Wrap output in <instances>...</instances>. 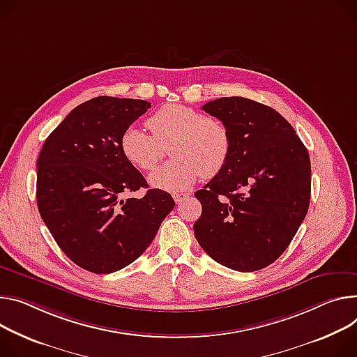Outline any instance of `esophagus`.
Listing matches in <instances>:
<instances>
[{
  "instance_id": "obj_1",
  "label": "esophagus",
  "mask_w": 357,
  "mask_h": 357,
  "mask_svg": "<svg viewBox=\"0 0 357 357\" xmlns=\"http://www.w3.org/2000/svg\"><path fill=\"white\" fill-rule=\"evenodd\" d=\"M189 198V193H174V199L176 204H182Z\"/></svg>"
}]
</instances>
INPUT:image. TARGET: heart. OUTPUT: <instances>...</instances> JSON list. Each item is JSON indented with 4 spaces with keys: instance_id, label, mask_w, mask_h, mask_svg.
I'll list each match as a JSON object with an SVG mask.
<instances>
[{
    "instance_id": "heart-1",
    "label": "heart",
    "mask_w": 357,
    "mask_h": 357,
    "mask_svg": "<svg viewBox=\"0 0 357 357\" xmlns=\"http://www.w3.org/2000/svg\"><path fill=\"white\" fill-rule=\"evenodd\" d=\"M152 135L141 128L128 126L119 138V148L129 164L139 171H152L171 145L175 158L158 168L148 178L149 183L162 190L179 192L188 189L201 176H216L231 155V134L226 125L204 116L197 109L181 104L159 108L148 121Z\"/></svg>"
}]
</instances>
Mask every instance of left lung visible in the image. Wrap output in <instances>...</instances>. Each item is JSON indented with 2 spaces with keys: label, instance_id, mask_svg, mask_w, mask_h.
Here are the masks:
<instances>
[{
  "label": "left lung",
  "instance_id": "obj_1",
  "mask_svg": "<svg viewBox=\"0 0 357 357\" xmlns=\"http://www.w3.org/2000/svg\"><path fill=\"white\" fill-rule=\"evenodd\" d=\"M202 109L231 134L223 169L195 192L202 205L193 232L218 264L255 272L273 264L303 222L310 202V158L278 111L242 96Z\"/></svg>",
  "mask_w": 357,
  "mask_h": 357
}]
</instances>
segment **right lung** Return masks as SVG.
Wrapping results in <instances>:
<instances>
[{
	"instance_id": "1",
	"label": "right lung",
	"mask_w": 357,
	"mask_h": 357,
	"mask_svg": "<svg viewBox=\"0 0 357 357\" xmlns=\"http://www.w3.org/2000/svg\"><path fill=\"white\" fill-rule=\"evenodd\" d=\"M151 102L96 96L74 108L45 139L37 160V204L52 238L92 273H112L151 245L175 201L149 188L129 164L119 138Z\"/></svg>"
}]
</instances>
